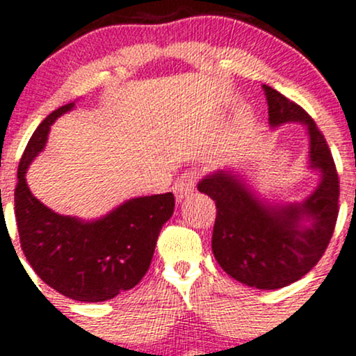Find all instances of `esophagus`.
<instances>
[{"label":"esophagus","instance_id":"esophagus-1","mask_svg":"<svg viewBox=\"0 0 356 356\" xmlns=\"http://www.w3.org/2000/svg\"><path fill=\"white\" fill-rule=\"evenodd\" d=\"M194 184H195V177L189 172L182 174L181 177L177 179L174 184V194H175V199L177 201H182L184 197H187V195L191 194L192 189H194Z\"/></svg>","mask_w":356,"mask_h":356}]
</instances>
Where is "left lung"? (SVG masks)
I'll list each match as a JSON object with an SVG mask.
<instances>
[{"mask_svg": "<svg viewBox=\"0 0 356 356\" xmlns=\"http://www.w3.org/2000/svg\"><path fill=\"white\" fill-rule=\"evenodd\" d=\"M271 129L305 125L308 169L320 181L298 202H273L254 191L238 167L207 174L197 184L216 202L212 252L219 266L239 283L257 289H277L301 280L328 248L338 218L337 167L313 118L295 102L263 85Z\"/></svg>", "mask_w": 356, "mask_h": 356, "instance_id": "left-lung-1", "label": "left lung"}]
</instances>
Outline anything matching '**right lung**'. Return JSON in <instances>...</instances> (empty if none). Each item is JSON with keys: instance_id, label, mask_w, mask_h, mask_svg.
I'll list each match as a JSON object with an SVG mask.
<instances>
[{"instance_id": "1", "label": "right lung", "mask_w": 356, "mask_h": 356, "mask_svg": "<svg viewBox=\"0 0 356 356\" xmlns=\"http://www.w3.org/2000/svg\"><path fill=\"white\" fill-rule=\"evenodd\" d=\"M73 108L75 102L51 112L28 142L18 167L15 214L22 249L36 275L63 296L99 303L140 283L175 201L172 192L140 195L99 219L58 214L38 201L26 170L47 145L56 118Z\"/></svg>"}]
</instances>
